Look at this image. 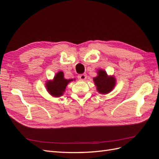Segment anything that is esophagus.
<instances>
[{
  "instance_id": "esophagus-1",
  "label": "esophagus",
  "mask_w": 159,
  "mask_h": 159,
  "mask_svg": "<svg viewBox=\"0 0 159 159\" xmlns=\"http://www.w3.org/2000/svg\"><path fill=\"white\" fill-rule=\"evenodd\" d=\"M78 78L80 80H85L86 79V78H87V75H86L85 74H81V75H79L78 76Z\"/></svg>"
}]
</instances>
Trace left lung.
I'll use <instances>...</instances> for the list:
<instances>
[{"mask_svg":"<svg viewBox=\"0 0 159 159\" xmlns=\"http://www.w3.org/2000/svg\"><path fill=\"white\" fill-rule=\"evenodd\" d=\"M98 75L93 78L97 91L101 94H107L111 91L116 84L114 75H108L106 71L98 70Z\"/></svg>","mask_w":159,"mask_h":159,"instance_id":"obj_1","label":"left lung"}]
</instances>
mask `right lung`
I'll use <instances>...</instances> for the list:
<instances>
[{"label": "right lung", "instance_id": "right-lung-1", "mask_svg": "<svg viewBox=\"0 0 159 159\" xmlns=\"http://www.w3.org/2000/svg\"><path fill=\"white\" fill-rule=\"evenodd\" d=\"M74 80H66L62 71H58L52 80H48L46 82V89L52 96L59 98L63 95L66 91L67 85Z\"/></svg>", "mask_w": 159, "mask_h": 159}]
</instances>
